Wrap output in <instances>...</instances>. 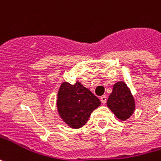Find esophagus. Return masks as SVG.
I'll return each instance as SVG.
<instances>
[{
    "label": "esophagus",
    "mask_w": 161,
    "mask_h": 161,
    "mask_svg": "<svg viewBox=\"0 0 161 161\" xmlns=\"http://www.w3.org/2000/svg\"><path fill=\"white\" fill-rule=\"evenodd\" d=\"M101 102H102V104H105L107 102V96H102L101 97Z\"/></svg>",
    "instance_id": "esophagus-1"
}]
</instances>
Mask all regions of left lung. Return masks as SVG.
Segmentation results:
<instances>
[{"label":"left lung","mask_w":161,"mask_h":161,"mask_svg":"<svg viewBox=\"0 0 161 161\" xmlns=\"http://www.w3.org/2000/svg\"><path fill=\"white\" fill-rule=\"evenodd\" d=\"M107 105L114 115L122 121L128 119L134 113L136 108L134 97L124 82H118L114 84Z\"/></svg>","instance_id":"obj_1"}]
</instances>
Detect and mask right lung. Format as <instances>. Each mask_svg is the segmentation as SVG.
I'll list each match as a JSON object with an SVG mask.
<instances>
[{
	"label": "right lung",
	"instance_id": "add662e5",
	"mask_svg": "<svg viewBox=\"0 0 161 161\" xmlns=\"http://www.w3.org/2000/svg\"><path fill=\"white\" fill-rule=\"evenodd\" d=\"M57 96L59 117L73 129L84 126L91 113L101 105L100 100L79 82L75 84L62 83Z\"/></svg>",
	"mask_w": 161,
	"mask_h": 161
}]
</instances>
